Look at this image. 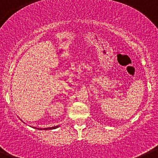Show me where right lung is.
I'll list each match as a JSON object with an SVG mask.
<instances>
[{
    "label": "right lung",
    "instance_id": "right-lung-1",
    "mask_svg": "<svg viewBox=\"0 0 158 158\" xmlns=\"http://www.w3.org/2000/svg\"><path fill=\"white\" fill-rule=\"evenodd\" d=\"M58 127V126H55V127H46V128H38V130H53V129H55V128ZM36 128V127H35ZM36 129H37V128H36Z\"/></svg>",
    "mask_w": 158,
    "mask_h": 158
}]
</instances>
